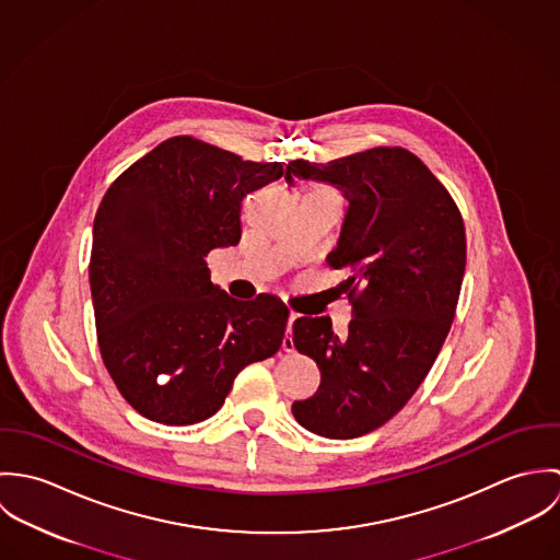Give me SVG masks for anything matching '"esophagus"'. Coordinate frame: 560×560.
Segmentation results:
<instances>
[{
  "instance_id": "esophagus-1",
  "label": "esophagus",
  "mask_w": 560,
  "mask_h": 560,
  "mask_svg": "<svg viewBox=\"0 0 560 560\" xmlns=\"http://www.w3.org/2000/svg\"><path fill=\"white\" fill-rule=\"evenodd\" d=\"M295 319H298V315H289V323H287V336H284V340H282V349L284 351H293L295 349V345H293V336H291V329H293V323H295Z\"/></svg>"
}]
</instances>
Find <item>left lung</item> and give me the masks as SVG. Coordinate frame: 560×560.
<instances>
[{
  "instance_id": "left-lung-1",
  "label": "left lung",
  "mask_w": 560,
  "mask_h": 560,
  "mask_svg": "<svg viewBox=\"0 0 560 560\" xmlns=\"http://www.w3.org/2000/svg\"><path fill=\"white\" fill-rule=\"evenodd\" d=\"M293 176L349 200L327 265L347 273L353 304L345 336L329 317L293 323V345L320 371L317 395L295 400L293 416L323 438H360L411 399L446 340L466 271L464 220L431 170L399 147L291 161L287 183Z\"/></svg>"
}]
</instances>
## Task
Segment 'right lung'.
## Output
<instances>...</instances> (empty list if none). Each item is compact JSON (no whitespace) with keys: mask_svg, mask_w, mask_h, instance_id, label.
Masks as SVG:
<instances>
[{"mask_svg":"<svg viewBox=\"0 0 560 560\" xmlns=\"http://www.w3.org/2000/svg\"><path fill=\"white\" fill-rule=\"evenodd\" d=\"M284 165L243 161L189 136L125 170L92 229L90 291L103 362L127 402L161 424L211 418L247 364L271 358L289 308L240 302L205 256L241 240V200Z\"/></svg>","mask_w":560,"mask_h":560,"instance_id":"obj_1","label":"right lung"}]
</instances>
